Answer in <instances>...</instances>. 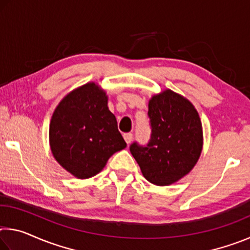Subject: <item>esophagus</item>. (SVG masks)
Returning <instances> with one entry per match:
<instances>
[{"instance_id":"esophagus-1","label":"esophagus","mask_w":250,"mask_h":250,"mask_svg":"<svg viewBox=\"0 0 250 250\" xmlns=\"http://www.w3.org/2000/svg\"><path fill=\"white\" fill-rule=\"evenodd\" d=\"M124 138H125V142L128 143V145H130L131 143V141H132V138H133V135H132V133H125L124 134Z\"/></svg>"}]
</instances>
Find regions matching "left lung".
<instances>
[{"instance_id":"8db88e82","label":"left lung","mask_w":250,"mask_h":250,"mask_svg":"<svg viewBox=\"0 0 250 250\" xmlns=\"http://www.w3.org/2000/svg\"><path fill=\"white\" fill-rule=\"evenodd\" d=\"M151 139L133 142L130 152L152 184L167 186L191 172L200 159L203 129L198 112L183 96L170 89L149 101Z\"/></svg>"}]
</instances>
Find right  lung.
<instances>
[{
  "label": "right lung",
  "mask_w": 250,
  "mask_h": 250,
  "mask_svg": "<svg viewBox=\"0 0 250 250\" xmlns=\"http://www.w3.org/2000/svg\"><path fill=\"white\" fill-rule=\"evenodd\" d=\"M49 143L57 162L78 179L98 174L110 156L126 146L108 108V97L95 83L73 90L59 103L49 124Z\"/></svg>",
  "instance_id": "add662e5"
}]
</instances>
